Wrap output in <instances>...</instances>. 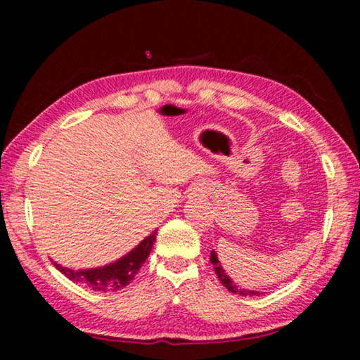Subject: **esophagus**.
<instances>
[{
    "instance_id": "34e87169",
    "label": "esophagus",
    "mask_w": 360,
    "mask_h": 360,
    "mask_svg": "<svg viewBox=\"0 0 360 360\" xmlns=\"http://www.w3.org/2000/svg\"><path fill=\"white\" fill-rule=\"evenodd\" d=\"M192 195H195V197H202V195H205V187H195Z\"/></svg>"
}]
</instances>
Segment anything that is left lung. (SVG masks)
I'll list each match as a JSON object with an SVG mask.
<instances>
[{
	"mask_svg": "<svg viewBox=\"0 0 360 360\" xmlns=\"http://www.w3.org/2000/svg\"><path fill=\"white\" fill-rule=\"evenodd\" d=\"M210 260H211L212 266H214V271H216V275L219 278V281H221L224 284V288H227L230 292H233V294H240L243 297H254V295H260L262 294V292H259V290L241 289L240 285H236V283L231 281V278H229V275H227V273H225V270H224L222 265H221V262H219L216 251H211Z\"/></svg>",
	"mask_w": 360,
	"mask_h": 360,
	"instance_id": "8db88e82",
	"label": "left lung"
}]
</instances>
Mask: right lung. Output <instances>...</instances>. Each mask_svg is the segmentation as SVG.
<instances>
[{
  "label": "right lung",
  "instance_id": "right-lung-1",
  "mask_svg": "<svg viewBox=\"0 0 360 360\" xmlns=\"http://www.w3.org/2000/svg\"><path fill=\"white\" fill-rule=\"evenodd\" d=\"M155 235L157 230L152 231L149 236H146L136 248H133L124 257H120L112 262V264H108L105 266L87 268V270H72V268L60 265L57 262H53V266L62 271L71 281L81 284L84 288L100 292L120 290L133 281V278L136 276L139 268L143 266L146 259L149 257L155 241Z\"/></svg>",
  "mask_w": 360,
  "mask_h": 360
}]
</instances>
